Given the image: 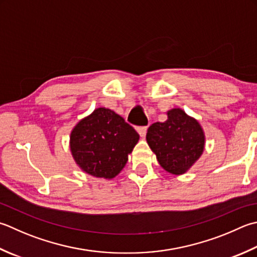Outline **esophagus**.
Listing matches in <instances>:
<instances>
[{
  "mask_svg": "<svg viewBox=\"0 0 257 257\" xmlns=\"http://www.w3.org/2000/svg\"><path fill=\"white\" fill-rule=\"evenodd\" d=\"M137 132L140 135V137H145L146 134H147V127H138L137 128Z\"/></svg>",
  "mask_w": 257,
  "mask_h": 257,
  "instance_id": "34e87169",
  "label": "esophagus"
}]
</instances>
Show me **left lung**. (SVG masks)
<instances>
[{
	"mask_svg": "<svg viewBox=\"0 0 257 257\" xmlns=\"http://www.w3.org/2000/svg\"><path fill=\"white\" fill-rule=\"evenodd\" d=\"M146 140L166 172L183 175L203 155L206 137L197 119L174 108L167 111L165 122L150 125Z\"/></svg>",
	"mask_w": 257,
	"mask_h": 257,
	"instance_id": "8db88e82",
	"label": "left lung"
}]
</instances>
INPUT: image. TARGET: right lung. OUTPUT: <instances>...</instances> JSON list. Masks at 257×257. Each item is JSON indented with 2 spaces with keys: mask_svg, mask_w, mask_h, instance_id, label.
<instances>
[{
  "mask_svg": "<svg viewBox=\"0 0 257 257\" xmlns=\"http://www.w3.org/2000/svg\"><path fill=\"white\" fill-rule=\"evenodd\" d=\"M139 140L137 132L108 108H95L70 134V152L78 167L95 178L113 179Z\"/></svg>",
  "mask_w": 257,
  "mask_h": 257,
  "instance_id": "add662e5",
  "label": "right lung"
}]
</instances>
